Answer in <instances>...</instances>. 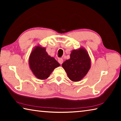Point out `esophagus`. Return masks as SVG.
Here are the masks:
<instances>
[{
    "label": "esophagus",
    "mask_w": 121,
    "mask_h": 121,
    "mask_svg": "<svg viewBox=\"0 0 121 121\" xmlns=\"http://www.w3.org/2000/svg\"><path fill=\"white\" fill-rule=\"evenodd\" d=\"M63 60L62 59V58H59L58 59V62H59V63L60 64H62V63H63Z\"/></svg>",
    "instance_id": "1"
}]
</instances>
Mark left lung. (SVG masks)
I'll list each match as a JSON object with an SVG mask.
<instances>
[{"instance_id": "obj_1", "label": "left lung", "mask_w": 121, "mask_h": 121, "mask_svg": "<svg viewBox=\"0 0 121 121\" xmlns=\"http://www.w3.org/2000/svg\"><path fill=\"white\" fill-rule=\"evenodd\" d=\"M91 59L83 47L71 52L70 58L62 64L69 78L73 82L82 80L91 68Z\"/></svg>"}]
</instances>
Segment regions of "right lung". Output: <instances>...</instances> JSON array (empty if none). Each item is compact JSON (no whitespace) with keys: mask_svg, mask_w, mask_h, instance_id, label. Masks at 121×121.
<instances>
[{"mask_svg":"<svg viewBox=\"0 0 121 121\" xmlns=\"http://www.w3.org/2000/svg\"><path fill=\"white\" fill-rule=\"evenodd\" d=\"M29 65L35 76L41 80L48 78L54 69L60 65L56 59L48 54L45 48L40 45L35 46L32 50Z\"/></svg>","mask_w":121,"mask_h":121,"instance_id":"right-lung-1","label":"right lung"}]
</instances>
